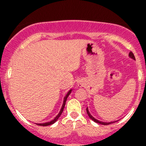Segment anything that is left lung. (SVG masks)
Here are the masks:
<instances>
[{"label":"left lung","instance_id":"obj_1","mask_svg":"<svg viewBox=\"0 0 146 146\" xmlns=\"http://www.w3.org/2000/svg\"><path fill=\"white\" fill-rule=\"evenodd\" d=\"M129 56H130L131 58H133V59H134V60L136 59V58H135L134 55H133V54L131 52H131H129ZM86 111H87V114H88V116H89L90 118L92 119V120H93L95 122H96V123H100V124H102V125H109V124H111V123H114V122H116V121H113V122H103V121H98V119L94 118V117H92V116L90 114L89 111H88V107H87V109H86Z\"/></svg>","mask_w":146,"mask_h":146}]
</instances>
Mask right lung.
<instances>
[{
	"mask_svg": "<svg viewBox=\"0 0 146 146\" xmlns=\"http://www.w3.org/2000/svg\"><path fill=\"white\" fill-rule=\"evenodd\" d=\"M72 90H69V92H68L67 95H66V97L64 98V103H63V105H62V107H61V111H60V112L58 113V115L56 116V117H55V119H53L52 121H51L49 122H46V123H37V125H39V126H49V125H51L53 124L54 123H55L56 121H57V119L59 118V117L61 116V114H62L63 111H64V107H65V104H66V100H67L68 97V95H70V92H71Z\"/></svg>",
	"mask_w": 146,
	"mask_h": 146,
	"instance_id": "right-lung-1",
	"label": "right lung"
}]
</instances>
